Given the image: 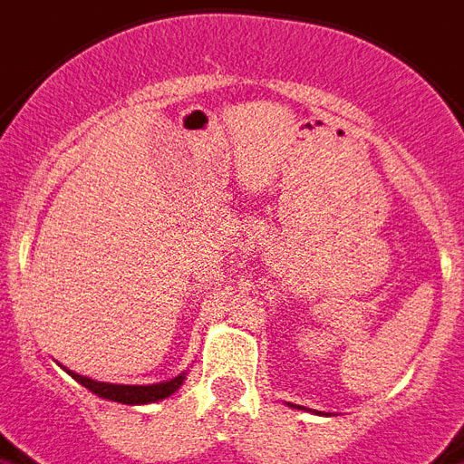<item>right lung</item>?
Masks as SVG:
<instances>
[{"mask_svg": "<svg viewBox=\"0 0 464 464\" xmlns=\"http://www.w3.org/2000/svg\"><path fill=\"white\" fill-rule=\"evenodd\" d=\"M75 382L90 389L92 393H97L99 398H109V401H116V403H125V405H144V403H156V401H163L170 393H175L185 382V372L178 374L170 382H160V384H149V386H130V384H109V382H94L90 377H82L78 372H71Z\"/></svg>", "mask_w": 464, "mask_h": 464, "instance_id": "obj_1", "label": "right lung"}]
</instances>
